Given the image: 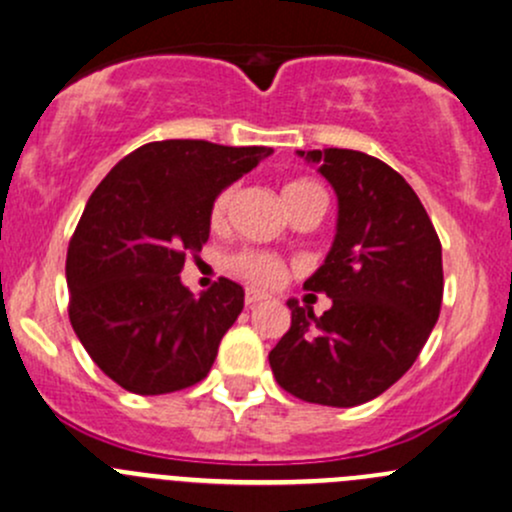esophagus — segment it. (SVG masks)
Here are the masks:
<instances>
[{
	"label": "esophagus",
	"instance_id": "34e87169",
	"mask_svg": "<svg viewBox=\"0 0 512 512\" xmlns=\"http://www.w3.org/2000/svg\"><path fill=\"white\" fill-rule=\"evenodd\" d=\"M262 299H267L265 292H257V289H247V294H245V304H247V306L260 304Z\"/></svg>",
	"mask_w": 512,
	"mask_h": 512
}]
</instances>
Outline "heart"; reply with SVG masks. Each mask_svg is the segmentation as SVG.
<instances>
[{
  "label": "heart",
  "mask_w": 512,
  "mask_h": 512,
  "mask_svg": "<svg viewBox=\"0 0 512 512\" xmlns=\"http://www.w3.org/2000/svg\"><path fill=\"white\" fill-rule=\"evenodd\" d=\"M314 188H319L314 181H306V179L289 181V184L282 188V198H284V203H287V208H292L294 203L304 196V193L314 191ZM233 201H235V186H228L225 191L218 193V198H215L213 208H211V223L213 225L225 223ZM230 267H233L238 274H242L247 282L260 284V287H272V284L282 282V277H284L282 260L270 255V252H257V250L238 252V255L230 260Z\"/></svg>",
  "instance_id": "b5f03b06"
}]
</instances>
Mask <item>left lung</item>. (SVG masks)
<instances>
[{
	"mask_svg": "<svg viewBox=\"0 0 512 512\" xmlns=\"http://www.w3.org/2000/svg\"><path fill=\"white\" fill-rule=\"evenodd\" d=\"M338 198L336 238L304 282L331 309L289 299L292 326L270 351L277 383L304 402L355 407L395 385L439 319L441 242L412 186L353 149L301 152Z\"/></svg>",
	"mask_w": 512,
	"mask_h": 512,
	"instance_id": "8db88e82",
	"label": "left lung"
}]
</instances>
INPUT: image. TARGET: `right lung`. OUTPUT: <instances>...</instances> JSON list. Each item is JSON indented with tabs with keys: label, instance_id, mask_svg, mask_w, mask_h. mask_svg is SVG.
<instances>
[{
	"label": "right lung",
	"instance_id": "add662e5",
	"mask_svg": "<svg viewBox=\"0 0 512 512\" xmlns=\"http://www.w3.org/2000/svg\"><path fill=\"white\" fill-rule=\"evenodd\" d=\"M270 154L164 139L127 154L88 198L68 245V314L85 351L120 387L166 395L208 375L245 289L220 277L193 297L179 274L188 252L208 242L218 193Z\"/></svg>",
	"mask_w": 512,
	"mask_h": 512
}]
</instances>
